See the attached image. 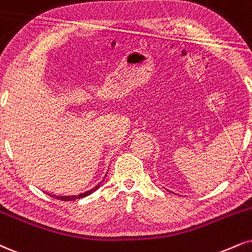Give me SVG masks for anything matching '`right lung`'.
<instances>
[{"mask_svg":"<svg viewBox=\"0 0 252 252\" xmlns=\"http://www.w3.org/2000/svg\"><path fill=\"white\" fill-rule=\"evenodd\" d=\"M101 186V184H98V186L94 188V189L89 190V191L84 192V193H81V195L78 196H54V195H50L51 197H56L57 199H61V201H64V202H69V201H75V199H78V198H82V197H86V196H89L90 193H93L94 191H95L96 189H98V187Z\"/></svg>","mask_w":252,"mask_h":252,"instance_id":"add662e5","label":"right lung"}]
</instances>
